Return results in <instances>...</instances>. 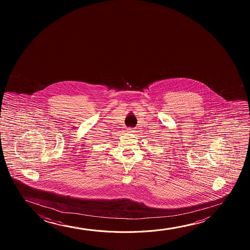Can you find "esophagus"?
Here are the masks:
<instances>
[{
	"label": "esophagus",
	"mask_w": 250,
	"mask_h": 250,
	"mask_svg": "<svg viewBox=\"0 0 250 250\" xmlns=\"http://www.w3.org/2000/svg\"><path fill=\"white\" fill-rule=\"evenodd\" d=\"M135 131H136L135 128H128L127 129V132L128 133H135Z\"/></svg>",
	"instance_id": "esophagus-1"
}]
</instances>
